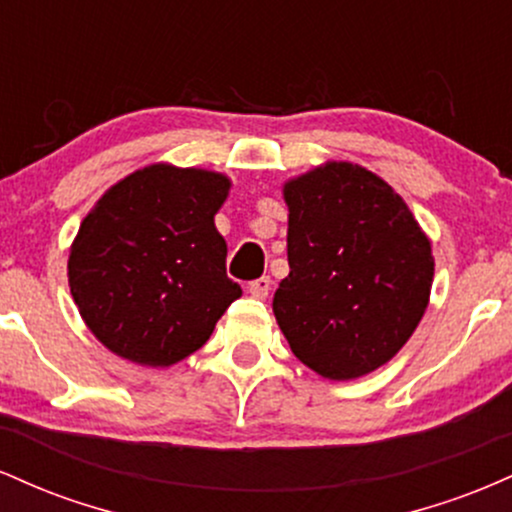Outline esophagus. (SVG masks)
Returning <instances> with one entry per match:
<instances>
[{
	"mask_svg": "<svg viewBox=\"0 0 512 512\" xmlns=\"http://www.w3.org/2000/svg\"><path fill=\"white\" fill-rule=\"evenodd\" d=\"M248 291L252 298H267L269 291H272V279H269V276H260V279L250 281Z\"/></svg>",
	"mask_w": 512,
	"mask_h": 512,
	"instance_id": "34e87169",
	"label": "esophagus"
}]
</instances>
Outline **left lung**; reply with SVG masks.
Returning a JSON list of instances; mask_svg holds the SVG:
<instances>
[{"label":"left lung","mask_w":512,"mask_h":512,"mask_svg":"<svg viewBox=\"0 0 512 512\" xmlns=\"http://www.w3.org/2000/svg\"><path fill=\"white\" fill-rule=\"evenodd\" d=\"M289 267L274 315L298 361L351 380L407 344L433 284L431 243L404 199L354 163L286 182Z\"/></svg>","instance_id":"8db88e82"}]
</instances>
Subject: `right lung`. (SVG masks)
I'll list each match as a JSON object with an SVG mask.
<instances>
[{
  "mask_svg": "<svg viewBox=\"0 0 512 512\" xmlns=\"http://www.w3.org/2000/svg\"><path fill=\"white\" fill-rule=\"evenodd\" d=\"M226 175L149 166L98 199L69 252V286L88 330L117 356L173 366L207 344L240 286L226 276L214 214Z\"/></svg>",
  "mask_w": 512,
  "mask_h": 512,
  "instance_id": "add662e5",
  "label": "right lung"
}]
</instances>
